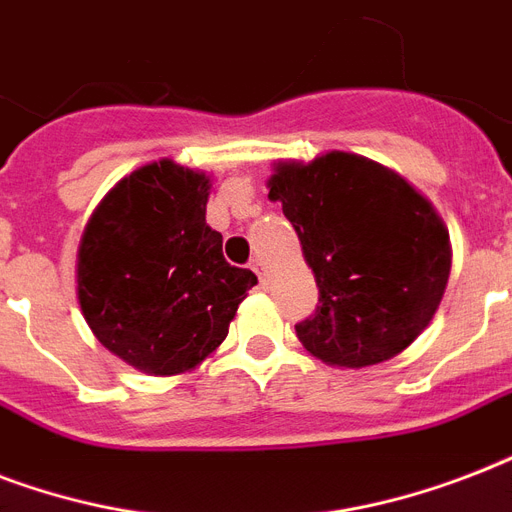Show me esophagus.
Returning a JSON list of instances; mask_svg holds the SVG:
<instances>
[{"label":"esophagus","instance_id":"obj_1","mask_svg":"<svg viewBox=\"0 0 512 512\" xmlns=\"http://www.w3.org/2000/svg\"><path fill=\"white\" fill-rule=\"evenodd\" d=\"M249 268L257 273V279H260V284H265V263L263 257H252V263H249Z\"/></svg>","mask_w":512,"mask_h":512}]
</instances>
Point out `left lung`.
<instances>
[{
    "label": "left lung",
    "instance_id": "8db88e82",
    "mask_svg": "<svg viewBox=\"0 0 512 512\" xmlns=\"http://www.w3.org/2000/svg\"><path fill=\"white\" fill-rule=\"evenodd\" d=\"M316 276V313L295 324L337 366L388 361L412 345L444 297L449 231L412 185L364 156L287 162L268 180Z\"/></svg>",
    "mask_w": 512,
    "mask_h": 512
}]
</instances>
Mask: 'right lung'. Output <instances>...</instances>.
Listing matches in <instances>:
<instances>
[{
    "label": "right lung",
    "mask_w": 512,
    "mask_h": 512,
    "mask_svg": "<svg viewBox=\"0 0 512 512\" xmlns=\"http://www.w3.org/2000/svg\"><path fill=\"white\" fill-rule=\"evenodd\" d=\"M209 177L154 162L111 188L79 244V305L103 345L151 374H180L225 340L257 284L207 225Z\"/></svg>",
    "instance_id": "obj_1"
}]
</instances>
